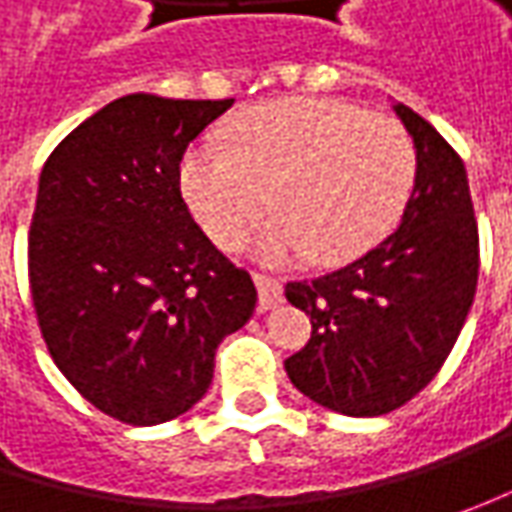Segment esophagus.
Instances as JSON below:
<instances>
[{"label":"esophagus","mask_w":512,"mask_h":512,"mask_svg":"<svg viewBox=\"0 0 512 512\" xmlns=\"http://www.w3.org/2000/svg\"><path fill=\"white\" fill-rule=\"evenodd\" d=\"M253 282H256V290H259V310H273L285 302V287H282V279L276 276H267V273H253Z\"/></svg>","instance_id":"obj_1"}]
</instances>
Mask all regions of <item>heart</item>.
<instances>
[{"label": "heart", "mask_w": 512, "mask_h": 512, "mask_svg": "<svg viewBox=\"0 0 512 512\" xmlns=\"http://www.w3.org/2000/svg\"><path fill=\"white\" fill-rule=\"evenodd\" d=\"M230 148L202 136L179 159V190L207 236L236 247L256 236L267 262L310 256L342 265L379 245L402 219L416 182V148L390 116L339 99L290 96L239 113Z\"/></svg>", "instance_id": "b5f03b06"}]
</instances>
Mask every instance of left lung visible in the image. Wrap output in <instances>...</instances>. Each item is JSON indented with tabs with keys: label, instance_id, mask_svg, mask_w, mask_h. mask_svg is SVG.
Masks as SVG:
<instances>
[{
	"label": "left lung",
	"instance_id": "left-lung-1",
	"mask_svg": "<svg viewBox=\"0 0 512 512\" xmlns=\"http://www.w3.org/2000/svg\"><path fill=\"white\" fill-rule=\"evenodd\" d=\"M416 148V182L399 227L362 259L287 282L310 316V342L285 362L299 393L344 416L410 402L453 350L479 279V227L467 170L442 133L393 105Z\"/></svg>",
	"mask_w": 512,
	"mask_h": 512
}]
</instances>
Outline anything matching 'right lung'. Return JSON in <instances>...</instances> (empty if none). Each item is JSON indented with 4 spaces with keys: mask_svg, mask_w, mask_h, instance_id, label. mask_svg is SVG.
<instances>
[{
    "mask_svg": "<svg viewBox=\"0 0 512 512\" xmlns=\"http://www.w3.org/2000/svg\"><path fill=\"white\" fill-rule=\"evenodd\" d=\"M233 99L130 93L48 156L28 236L50 359L96 410L133 427L187 413L219 342L256 310L250 273L202 233L179 159Z\"/></svg>",
    "mask_w": 512,
    "mask_h": 512,
    "instance_id": "add662e5",
    "label": "right lung"
}]
</instances>
